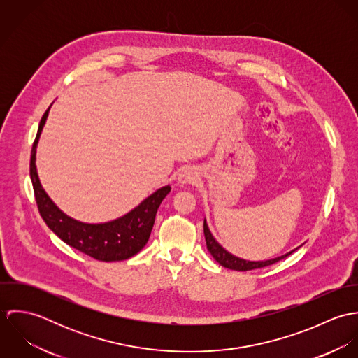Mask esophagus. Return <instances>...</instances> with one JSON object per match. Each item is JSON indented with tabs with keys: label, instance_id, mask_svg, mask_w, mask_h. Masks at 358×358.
<instances>
[{
	"label": "esophagus",
	"instance_id": "obj_1",
	"mask_svg": "<svg viewBox=\"0 0 358 358\" xmlns=\"http://www.w3.org/2000/svg\"><path fill=\"white\" fill-rule=\"evenodd\" d=\"M197 179H199V175H197L196 169L192 168V166L183 168V169L179 172V175H178V180H179V183H182V185L194 183Z\"/></svg>",
	"mask_w": 358,
	"mask_h": 358
}]
</instances>
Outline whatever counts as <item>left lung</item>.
<instances>
[{
  "instance_id": "8db88e82",
  "label": "left lung",
  "mask_w": 358,
  "mask_h": 358,
  "mask_svg": "<svg viewBox=\"0 0 358 358\" xmlns=\"http://www.w3.org/2000/svg\"><path fill=\"white\" fill-rule=\"evenodd\" d=\"M204 234L205 241H206V248L209 251V254L213 256V259L222 264L223 267H227V268H231V270H237V271H248V270H255V268H260V267H266V266H270V264H274L277 262H280L281 259L287 257V256L291 255L294 251L285 254V255L278 256V257H274V259H270V260H262V262H250V260H244V259H240L237 256L231 255L229 254L215 238L213 236L210 234L209 229H208V224L204 220ZM298 250V248H296Z\"/></svg>"
}]
</instances>
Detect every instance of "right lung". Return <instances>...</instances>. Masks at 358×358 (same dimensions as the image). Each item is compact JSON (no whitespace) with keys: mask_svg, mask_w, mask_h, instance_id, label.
<instances>
[{"mask_svg":"<svg viewBox=\"0 0 358 358\" xmlns=\"http://www.w3.org/2000/svg\"><path fill=\"white\" fill-rule=\"evenodd\" d=\"M50 108L51 106L47 108L40 121L38 132L33 143L30 157V178L33 182L36 203L40 215L43 216L47 226L60 240L96 260L115 262L136 255L148 244L153 229L157 209L166 197V194L171 192V187L164 186L158 189L129 213L113 222L90 224L74 220L70 216L64 215L52 203L51 199L43 189L36 168V148L43 127L47 121Z\"/></svg>","mask_w":358,"mask_h":358,"instance_id":"right-lung-1","label":"right lung"}]
</instances>
